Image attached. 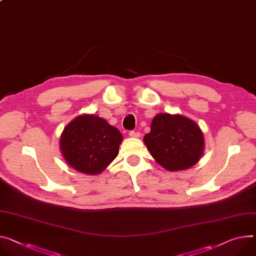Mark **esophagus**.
<instances>
[{"mask_svg": "<svg viewBox=\"0 0 256 256\" xmlns=\"http://www.w3.org/2000/svg\"><path fill=\"white\" fill-rule=\"evenodd\" d=\"M129 135H130V137H133V138H138V137L140 136V132H136V131H130Z\"/></svg>", "mask_w": 256, "mask_h": 256, "instance_id": "obj_1", "label": "esophagus"}]
</instances>
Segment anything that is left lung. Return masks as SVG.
Listing matches in <instances>:
<instances>
[{"mask_svg": "<svg viewBox=\"0 0 256 256\" xmlns=\"http://www.w3.org/2000/svg\"><path fill=\"white\" fill-rule=\"evenodd\" d=\"M156 162L168 171H182L199 162L205 140L200 126L182 114H158L144 137Z\"/></svg>", "mask_w": 256, "mask_h": 256, "instance_id": "left-lung-1", "label": "left lung"}]
</instances>
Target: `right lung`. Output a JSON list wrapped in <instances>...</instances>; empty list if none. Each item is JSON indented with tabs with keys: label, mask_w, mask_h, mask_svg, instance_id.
I'll use <instances>...</instances> for the list:
<instances>
[{
	"label": "right lung",
	"mask_w": 256,
	"mask_h": 256,
	"mask_svg": "<svg viewBox=\"0 0 256 256\" xmlns=\"http://www.w3.org/2000/svg\"><path fill=\"white\" fill-rule=\"evenodd\" d=\"M122 142L121 132L102 118L83 114L64 127L60 148L72 168L84 174L97 175L116 159Z\"/></svg>",
	"instance_id": "1"
}]
</instances>
